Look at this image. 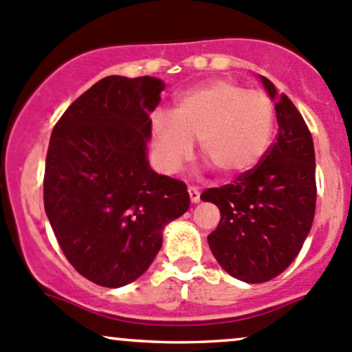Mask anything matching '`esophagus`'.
<instances>
[{
    "mask_svg": "<svg viewBox=\"0 0 352 352\" xmlns=\"http://www.w3.org/2000/svg\"><path fill=\"white\" fill-rule=\"evenodd\" d=\"M189 196H190V201H192L194 204H197V202L201 201V190H199L197 187L190 186L189 187Z\"/></svg>",
    "mask_w": 352,
    "mask_h": 352,
    "instance_id": "34e87169",
    "label": "esophagus"
}]
</instances>
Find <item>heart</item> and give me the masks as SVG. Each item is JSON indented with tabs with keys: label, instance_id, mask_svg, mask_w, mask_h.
<instances>
[{
	"label": "heart",
	"instance_id": "heart-1",
	"mask_svg": "<svg viewBox=\"0 0 352 352\" xmlns=\"http://www.w3.org/2000/svg\"><path fill=\"white\" fill-rule=\"evenodd\" d=\"M274 120L267 94L226 80L209 81L184 91L172 113H155L156 158L165 172H177L192 156V141L199 140L201 155L221 175H243L267 153Z\"/></svg>",
	"mask_w": 352,
	"mask_h": 352
}]
</instances>
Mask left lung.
I'll list each match as a JSON object with an SVG mask.
<instances>
[{"label":"left lung","instance_id":"obj_1","mask_svg":"<svg viewBox=\"0 0 352 352\" xmlns=\"http://www.w3.org/2000/svg\"><path fill=\"white\" fill-rule=\"evenodd\" d=\"M261 80L276 102V141L250 172L201 194L221 214L208 236L212 255L230 276L252 285L271 281L300 254L317 202L310 129L293 102Z\"/></svg>","mask_w":352,"mask_h":352}]
</instances>
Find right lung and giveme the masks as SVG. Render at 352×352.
I'll use <instances>...</instances> for the list:
<instances>
[{"instance_id":"1","label":"right lung","mask_w":352,"mask_h":352,"mask_svg":"<svg viewBox=\"0 0 352 352\" xmlns=\"http://www.w3.org/2000/svg\"><path fill=\"white\" fill-rule=\"evenodd\" d=\"M165 83L107 76L78 97L49 141L44 208L63 254L83 278L120 287L162 248L166 223L189 209L182 180L150 168V112Z\"/></svg>"}]
</instances>
